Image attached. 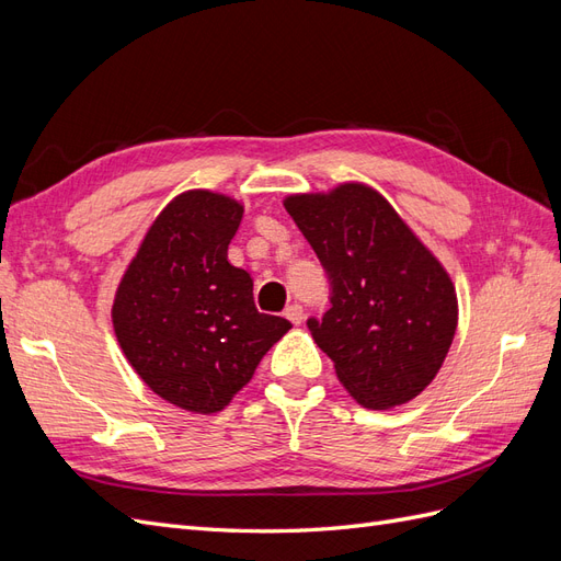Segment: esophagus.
Returning a JSON list of instances; mask_svg holds the SVG:
<instances>
[{
    "label": "esophagus",
    "instance_id": "1",
    "mask_svg": "<svg viewBox=\"0 0 561 561\" xmlns=\"http://www.w3.org/2000/svg\"><path fill=\"white\" fill-rule=\"evenodd\" d=\"M285 318L293 322V325H301V320H304V309L299 307V304H290V307L285 309Z\"/></svg>",
    "mask_w": 561,
    "mask_h": 561
}]
</instances>
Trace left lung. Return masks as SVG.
Masks as SVG:
<instances>
[{"mask_svg":"<svg viewBox=\"0 0 561 561\" xmlns=\"http://www.w3.org/2000/svg\"><path fill=\"white\" fill-rule=\"evenodd\" d=\"M330 280V311L309 318L339 381L369 410L416 398L443 367L458 322L445 266L367 184L283 201Z\"/></svg>","mask_w":561,"mask_h":561,"instance_id":"left-lung-1","label":"left lung"}]
</instances>
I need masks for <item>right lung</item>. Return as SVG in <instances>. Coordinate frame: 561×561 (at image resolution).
Masks as SVG:
<instances>
[{"mask_svg":"<svg viewBox=\"0 0 561 561\" xmlns=\"http://www.w3.org/2000/svg\"><path fill=\"white\" fill-rule=\"evenodd\" d=\"M243 206L225 194L175 196L149 227L112 307L124 355L157 396L213 414L252 379L290 320L260 313L248 271L229 264Z\"/></svg>","mask_w":561,"mask_h":561,"instance_id":"1","label":"right lung"}]
</instances>
